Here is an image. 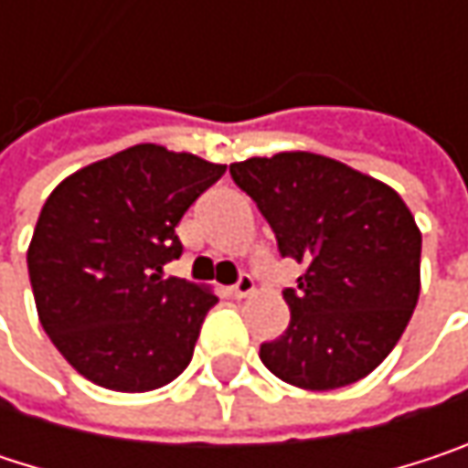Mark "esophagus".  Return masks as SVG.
<instances>
[{
  "mask_svg": "<svg viewBox=\"0 0 468 468\" xmlns=\"http://www.w3.org/2000/svg\"><path fill=\"white\" fill-rule=\"evenodd\" d=\"M251 292H254V279L251 276H240L233 287H230V295L233 298H249Z\"/></svg>",
  "mask_w": 468,
  "mask_h": 468,
  "instance_id": "34e87169",
  "label": "esophagus"
}]
</instances>
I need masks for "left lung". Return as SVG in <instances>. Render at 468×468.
Here are the masks:
<instances>
[{"label":"left lung","instance_id":"left-lung-1","mask_svg":"<svg viewBox=\"0 0 468 468\" xmlns=\"http://www.w3.org/2000/svg\"><path fill=\"white\" fill-rule=\"evenodd\" d=\"M230 176L273 228L279 251L306 265L298 287L284 290L290 327L260 346L265 368L303 390L368 377L420 298L422 235L401 195L309 151L233 162Z\"/></svg>","mask_w":468,"mask_h":468}]
</instances>
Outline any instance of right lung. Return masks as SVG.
I'll return each instance as SVG.
<instances>
[{
  "label": "right lung",
  "mask_w": 468,
  "mask_h": 468,
  "mask_svg": "<svg viewBox=\"0 0 468 468\" xmlns=\"http://www.w3.org/2000/svg\"><path fill=\"white\" fill-rule=\"evenodd\" d=\"M225 165L156 143L124 148L67 176L27 251L40 325L89 382L145 393L192 360L214 290L165 265L181 257L178 222Z\"/></svg>",
  "instance_id": "1"
}]
</instances>
